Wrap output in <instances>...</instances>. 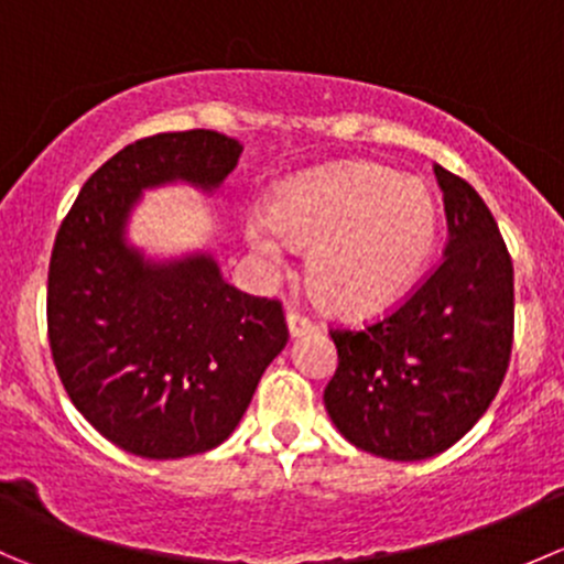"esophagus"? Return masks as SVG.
<instances>
[{"label":"esophagus","mask_w":564,"mask_h":564,"mask_svg":"<svg viewBox=\"0 0 564 564\" xmlns=\"http://www.w3.org/2000/svg\"><path fill=\"white\" fill-rule=\"evenodd\" d=\"M286 327H289V335H292V338H300V335L314 333V324H311L303 314H297V311H289Z\"/></svg>","instance_id":"obj_1"}]
</instances>
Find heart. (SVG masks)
<instances>
[{"label":"heart","instance_id":"obj_1","mask_svg":"<svg viewBox=\"0 0 564 564\" xmlns=\"http://www.w3.org/2000/svg\"><path fill=\"white\" fill-rule=\"evenodd\" d=\"M248 246L275 259L281 240L305 253V286L338 316L390 308L417 283L440 240V204L425 182L377 163H340L272 191Z\"/></svg>","mask_w":564,"mask_h":564}]
</instances>
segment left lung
<instances>
[{
  "label": "left lung",
  "mask_w": 564,
  "mask_h": 564,
  "mask_svg": "<svg viewBox=\"0 0 564 564\" xmlns=\"http://www.w3.org/2000/svg\"><path fill=\"white\" fill-rule=\"evenodd\" d=\"M445 193V259L388 318L333 329L338 368L324 409L346 442L390 460L453 447L486 414L513 346V261L475 187L434 166Z\"/></svg>",
  "instance_id": "left-lung-1"
}]
</instances>
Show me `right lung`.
I'll list each match as a JSON object with an SVG mask.
<instances>
[{"mask_svg": "<svg viewBox=\"0 0 564 564\" xmlns=\"http://www.w3.org/2000/svg\"><path fill=\"white\" fill-rule=\"evenodd\" d=\"M242 144L215 130L141 139L106 161L56 231L48 340L78 412L122 451L185 458L229 440L286 346L275 300L220 275L213 250L147 253L130 220L147 191L213 196Z\"/></svg>", "mask_w": 564, "mask_h": 564, "instance_id": "1", "label": "right lung"}]
</instances>
